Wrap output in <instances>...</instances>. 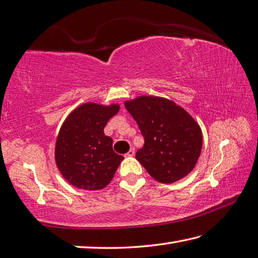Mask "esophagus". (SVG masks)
<instances>
[{
  "mask_svg": "<svg viewBox=\"0 0 258 258\" xmlns=\"http://www.w3.org/2000/svg\"><path fill=\"white\" fill-rule=\"evenodd\" d=\"M134 154H135V150L134 149H131L127 153H126L125 155L126 156H134Z\"/></svg>",
  "mask_w": 258,
  "mask_h": 258,
  "instance_id": "34e87169",
  "label": "esophagus"
}]
</instances>
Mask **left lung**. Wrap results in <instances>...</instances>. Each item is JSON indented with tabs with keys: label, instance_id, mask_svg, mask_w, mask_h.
<instances>
[{
	"label": "left lung",
	"instance_id": "1",
	"mask_svg": "<svg viewBox=\"0 0 258 258\" xmlns=\"http://www.w3.org/2000/svg\"><path fill=\"white\" fill-rule=\"evenodd\" d=\"M144 138L135 158L161 183L184 178L197 164L203 132L181 106L158 96H139L124 103Z\"/></svg>",
	"mask_w": 258,
	"mask_h": 258
}]
</instances>
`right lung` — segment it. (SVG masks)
<instances>
[{
  "instance_id": "right-lung-1",
  "label": "right lung",
  "mask_w": 258,
  "mask_h": 258,
  "mask_svg": "<svg viewBox=\"0 0 258 258\" xmlns=\"http://www.w3.org/2000/svg\"><path fill=\"white\" fill-rule=\"evenodd\" d=\"M119 105L85 103L64 119L57 136L54 159L68 182L83 190H100L112 181L124 160L113 151V140L104 127Z\"/></svg>"
}]
</instances>
